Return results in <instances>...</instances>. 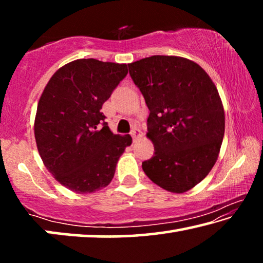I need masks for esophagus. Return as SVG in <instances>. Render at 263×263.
I'll return each mask as SVG.
<instances>
[{"label":"esophagus","mask_w":263,"mask_h":263,"mask_svg":"<svg viewBox=\"0 0 263 263\" xmlns=\"http://www.w3.org/2000/svg\"><path fill=\"white\" fill-rule=\"evenodd\" d=\"M141 135H142V133H141V131H140L138 127H135V128H133V130L131 131V136H132V138H133V140H136L137 138H139Z\"/></svg>","instance_id":"1"}]
</instances>
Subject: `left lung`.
<instances>
[{
	"mask_svg": "<svg viewBox=\"0 0 263 263\" xmlns=\"http://www.w3.org/2000/svg\"><path fill=\"white\" fill-rule=\"evenodd\" d=\"M127 66L149 110L154 155L142 162V171L164 190L188 191L215 166L224 138L225 115L215 83L184 58L153 55Z\"/></svg>",
	"mask_w": 263,
	"mask_h": 263,
	"instance_id": "8db88e82",
	"label": "left lung"
}]
</instances>
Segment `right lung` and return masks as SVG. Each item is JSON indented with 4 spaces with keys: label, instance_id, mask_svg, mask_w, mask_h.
<instances>
[{
    "label": "right lung",
    "instance_id": "right-lung-1",
    "mask_svg": "<svg viewBox=\"0 0 263 263\" xmlns=\"http://www.w3.org/2000/svg\"><path fill=\"white\" fill-rule=\"evenodd\" d=\"M126 65L79 59L57 70L39 100L34 121L38 152L58 182L74 193L108 185L130 135L110 131L102 105L126 77Z\"/></svg>",
    "mask_w": 263,
    "mask_h": 263
}]
</instances>
